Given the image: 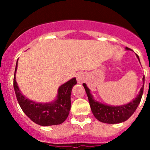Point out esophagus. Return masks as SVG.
Masks as SVG:
<instances>
[{"mask_svg":"<svg viewBox=\"0 0 150 150\" xmlns=\"http://www.w3.org/2000/svg\"><path fill=\"white\" fill-rule=\"evenodd\" d=\"M76 78H77V81L79 84H81L83 82L84 79H85V75L82 72H79V73L77 74L76 75Z\"/></svg>","mask_w":150,"mask_h":150,"instance_id":"1","label":"esophagus"}]
</instances>
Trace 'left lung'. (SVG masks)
I'll list each match as a JSON object with an SVG mask.
<instances>
[{"instance_id": "1", "label": "left lung", "mask_w": 150, "mask_h": 150, "mask_svg": "<svg viewBox=\"0 0 150 150\" xmlns=\"http://www.w3.org/2000/svg\"><path fill=\"white\" fill-rule=\"evenodd\" d=\"M125 49L131 50L127 47L125 48ZM137 57L139 60V56L137 54ZM142 80H143V86L140 89L139 93L137 95V97L133 99L129 103L120 106H111L97 102L93 99V95L91 93L90 89L87 87L86 84H83L86 93H87L91 109V111L94 117L99 121L109 124L120 123V122H122L128 120L136 111L137 107L140 103L141 99H142L144 91V75Z\"/></svg>"}]
</instances>
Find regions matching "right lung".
<instances>
[{"label":"right lung","mask_w":150,"mask_h":150,"mask_svg":"<svg viewBox=\"0 0 150 150\" xmlns=\"http://www.w3.org/2000/svg\"><path fill=\"white\" fill-rule=\"evenodd\" d=\"M17 62L13 77V88L19 106L25 114L34 122L43 126L59 125L69 115L71 107V92L72 87L77 83L73 78L59 86L55 100L48 103H39L25 97L19 90L16 81Z\"/></svg>","instance_id":"obj_1"}]
</instances>
